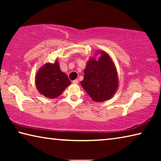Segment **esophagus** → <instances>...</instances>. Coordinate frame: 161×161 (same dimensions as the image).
<instances>
[{
    "label": "esophagus",
    "instance_id": "34e87169",
    "mask_svg": "<svg viewBox=\"0 0 161 161\" xmlns=\"http://www.w3.org/2000/svg\"><path fill=\"white\" fill-rule=\"evenodd\" d=\"M72 82L74 83V84H78L79 83V80H75L72 81Z\"/></svg>",
    "mask_w": 161,
    "mask_h": 161
}]
</instances>
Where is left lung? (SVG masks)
<instances>
[{"label":"left lung","instance_id":"obj_1","mask_svg":"<svg viewBox=\"0 0 161 161\" xmlns=\"http://www.w3.org/2000/svg\"><path fill=\"white\" fill-rule=\"evenodd\" d=\"M81 84L95 102L109 99L118 87V75L110 57L102 53L99 60L90 59L84 71Z\"/></svg>","mask_w":161,"mask_h":161}]
</instances>
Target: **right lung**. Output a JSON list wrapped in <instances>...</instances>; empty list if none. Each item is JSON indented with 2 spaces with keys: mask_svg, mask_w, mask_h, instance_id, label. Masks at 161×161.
<instances>
[{
  "mask_svg": "<svg viewBox=\"0 0 161 161\" xmlns=\"http://www.w3.org/2000/svg\"><path fill=\"white\" fill-rule=\"evenodd\" d=\"M35 84L40 94L53 99L59 97L71 81L67 75L62 72L58 62L54 64L47 63L38 71Z\"/></svg>",
  "mask_w": 161,
  "mask_h": 161,
  "instance_id": "obj_1",
  "label": "right lung"
}]
</instances>
